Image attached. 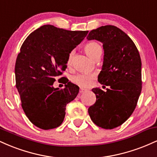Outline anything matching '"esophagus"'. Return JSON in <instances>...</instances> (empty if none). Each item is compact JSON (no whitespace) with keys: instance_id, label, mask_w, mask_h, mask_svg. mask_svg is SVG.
I'll return each mask as SVG.
<instances>
[{"instance_id":"obj_1","label":"esophagus","mask_w":157,"mask_h":157,"mask_svg":"<svg viewBox=\"0 0 157 157\" xmlns=\"http://www.w3.org/2000/svg\"><path fill=\"white\" fill-rule=\"evenodd\" d=\"M87 91V90L83 89V88H80V93H83V92H85V91Z\"/></svg>"}]
</instances>
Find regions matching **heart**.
Listing matches in <instances>:
<instances>
[{"instance_id": "obj_1", "label": "heart", "mask_w": 157, "mask_h": 157, "mask_svg": "<svg viewBox=\"0 0 157 157\" xmlns=\"http://www.w3.org/2000/svg\"><path fill=\"white\" fill-rule=\"evenodd\" d=\"M84 50L86 55L91 57V59L94 60L95 58L102 54V47L97 42H90L84 46ZM73 52H70L67 58V65L70 66L72 62ZM95 75L90 73H80L75 75L72 77V81L75 83L82 87H88L92 82V80L94 79Z\"/></svg>"}]
</instances>
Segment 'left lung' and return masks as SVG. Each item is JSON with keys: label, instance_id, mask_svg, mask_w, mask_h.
<instances>
[{"label": "left lung", "instance_id": "1", "mask_svg": "<svg viewBox=\"0 0 157 157\" xmlns=\"http://www.w3.org/2000/svg\"><path fill=\"white\" fill-rule=\"evenodd\" d=\"M87 39L102 44L103 64L98 81L109 86L105 91L100 88L92 89L97 100L88 111L97 126L114 128L130 117L137 104L142 91L140 53L128 35L111 25L91 30Z\"/></svg>", "mask_w": 157, "mask_h": 157}]
</instances>
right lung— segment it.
Returning <instances> with one entry per match:
<instances>
[{
  "label": "right lung",
  "mask_w": 157,
  "mask_h": 157,
  "mask_svg": "<svg viewBox=\"0 0 157 157\" xmlns=\"http://www.w3.org/2000/svg\"><path fill=\"white\" fill-rule=\"evenodd\" d=\"M88 32L44 25L32 32L21 46L15 63L16 88L26 117L40 128L60 126L66 105L78 94L79 87L72 82L60 90L53 83L67 67L70 52Z\"/></svg>",
  "instance_id": "1"
}]
</instances>
